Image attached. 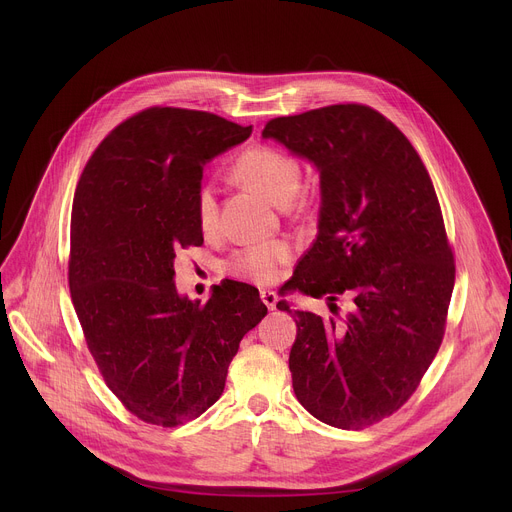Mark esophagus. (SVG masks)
<instances>
[{
  "label": "esophagus",
  "instance_id": "esophagus-1",
  "mask_svg": "<svg viewBox=\"0 0 512 512\" xmlns=\"http://www.w3.org/2000/svg\"><path fill=\"white\" fill-rule=\"evenodd\" d=\"M261 300H263V304L269 308V310H275V306H277V294L275 291H269V289H261Z\"/></svg>",
  "mask_w": 512,
  "mask_h": 512
}]
</instances>
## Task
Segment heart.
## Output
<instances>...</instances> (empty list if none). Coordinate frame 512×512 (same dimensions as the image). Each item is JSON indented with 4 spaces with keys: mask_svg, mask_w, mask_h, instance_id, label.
<instances>
[{
    "mask_svg": "<svg viewBox=\"0 0 512 512\" xmlns=\"http://www.w3.org/2000/svg\"><path fill=\"white\" fill-rule=\"evenodd\" d=\"M233 174L247 186L259 190L275 204L285 206L296 196L302 182V164L296 156L273 145H253L233 164ZM196 223L204 233H212L218 227V194L216 186L208 180L200 182L194 194ZM294 249L287 241H261L237 249L227 261L225 271L233 277L247 279L259 285L273 283L281 267L289 263Z\"/></svg>",
    "mask_w": 512,
    "mask_h": 512,
    "instance_id": "obj_1",
    "label": "heart"
}]
</instances>
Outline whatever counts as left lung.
I'll use <instances>...</instances> for the list:
<instances>
[{
  "mask_svg": "<svg viewBox=\"0 0 512 512\" xmlns=\"http://www.w3.org/2000/svg\"><path fill=\"white\" fill-rule=\"evenodd\" d=\"M263 137L320 172L318 237L287 287L328 298L336 318L277 304L298 326L296 397L332 427L375 425L415 393L446 332L456 265L431 178L401 129L367 105L275 117Z\"/></svg>",
  "mask_w": 512,
  "mask_h": 512,
  "instance_id": "1",
  "label": "left lung"
}]
</instances>
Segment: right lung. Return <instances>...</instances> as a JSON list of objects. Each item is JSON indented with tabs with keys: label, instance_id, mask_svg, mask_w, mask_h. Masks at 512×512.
<instances>
[{
	"label": "right lung",
	"instance_id": "right-lung-1",
	"mask_svg": "<svg viewBox=\"0 0 512 512\" xmlns=\"http://www.w3.org/2000/svg\"><path fill=\"white\" fill-rule=\"evenodd\" d=\"M214 113L150 107L119 123L72 202L68 285L107 387L137 419L176 427L223 395L243 336L267 314L259 289L225 279L180 298L174 259L204 243L194 194L204 164L251 135Z\"/></svg>",
	"mask_w": 512,
	"mask_h": 512
}]
</instances>
